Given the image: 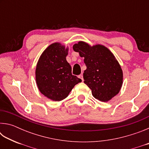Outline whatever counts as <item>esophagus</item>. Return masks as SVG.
Listing matches in <instances>:
<instances>
[{"label":"esophagus","mask_w":149,"mask_h":149,"mask_svg":"<svg viewBox=\"0 0 149 149\" xmlns=\"http://www.w3.org/2000/svg\"><path fill=\"white\" fill-rule=\"evenodd\" d=\"M79 78H80V79L82 80V81H84V77H83V75L82 74H80L79 75Z\"/></svg>","instance_id":"34e87169"}]
</instances>
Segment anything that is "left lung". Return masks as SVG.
I'll return each mask as SVG.
<instances>
[{
  "instance_id": "left-lung-1",
  "label": "left lung",
  "mask_w": 149,
  "mask_h": 149,
  "mask_svg": "<svg viewBox=\"0 0 149 149\" xmlns=\"http://www.w3.org/2000/svg\"><path fill=\"white\" fill-rule=\"evenodd\" d=\"M75 52L84 57L87 69L84 83L92 91L95 99L107 102L119 93L123 84V72L112 52L103 45L91 47L79 41L73 46Z\"/></svg>"
}]
</instances>
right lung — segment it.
<instances>
[{
  "label": "right lung",
  "mask_w": 149,
  "mask_h": 149,
  "mask_svg": "<svg viewBox=\"0 0 149 149\" xmlns=\"http://www.w3.org/2000/svg\"><path fill=\"white\" fill-rule=\"evenodd\" d=\"M68 50L59 42L48 47L40 56L35 70V78L42 95L54 101L68 96L81 79L72 74V68L65 57Z\"/></svg>",
  "instance_id": "obj_1"
}]
</instances>
